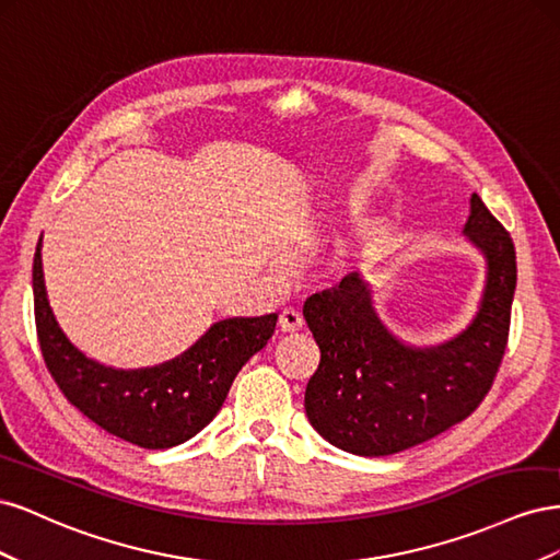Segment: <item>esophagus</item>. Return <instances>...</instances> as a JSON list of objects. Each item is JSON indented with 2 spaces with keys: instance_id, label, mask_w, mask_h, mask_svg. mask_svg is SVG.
Wrapping results in <instances>:
<instances>
[{
  "instance_id": "1",
  "label": "esophagus",
  "mask_w": 560,
  "mask_h": 560,
  "mask_svg": "<svg viewBox=\"0 0 560 560\" xmlns=\"http://www.w3.org/2000/svg\"><path fill=\"white\" fill-rule=\"evenodd\" d=\"M278 327H280V331H284V334L299 331V329L303 327V315H301V311H296V308H284V311L280 313V317H278Z\"/></svg>"
}]
</instances>
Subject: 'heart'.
<instances>
[{
  "instance_id": "1",
  "label": "heart",
  "mask_w": 560,
  "mask_h": 560,
  "mask_svg": "<svg viewBox=\"0 0 560 560\" xmlns=\"http://www.w3.org/2000/svg\"><path fill=\"white\" fill-rule=\"evenodd\" d=\"M364 241H366V238H362V243H364ZM341 254H343V257H346V259H350V257H354V254H358V252H354L352 247H346V249H343Z\"/></svg>"
}]
</instances>
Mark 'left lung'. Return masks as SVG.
<instances>
[{
	"label": "left lung",
	"instance_id": "obj_1",
	"mask_svg": "<svg viewBox=\"0 0 560 560\" xmlns=\"http://www.w3.org/2000/svg\"><path fill=\"white\" fill-rule=\"evenodd\" d=\"M465 235L486 257V287L469 327L442 346L399 341L381 322L360 273L303 303L319 346L306 416L336 448L366 457L406 451L457 425L488 395L510 336L516 252L477 194Z\"/></svg>",
	"mask_w": 560,
	"mask_h": 560
}]
</instances>
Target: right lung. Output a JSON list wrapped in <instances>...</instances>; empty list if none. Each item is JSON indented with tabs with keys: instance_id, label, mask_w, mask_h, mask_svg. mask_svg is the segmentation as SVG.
<instances>
[{
	"instance_id": "1",
	"label": "right lung",
	"mask_w": 560,
	"mask_h": 560,
	"mask_svg": "<svg viewBox=\"0 0 560 560\" xmlns=\"http://www.w3.org/2000/svg\"><path fill=\"white\" fill-rule=\"evenodd\" d=\"M35 319L50 376L95 425L140 448H171L198 434L222 409L233 378L276 331L278 315L229 317L198 341L147 369H114L86 358L60 329L48 303L42 238L32 266Z\"/></svg>"
}]
</instances>
